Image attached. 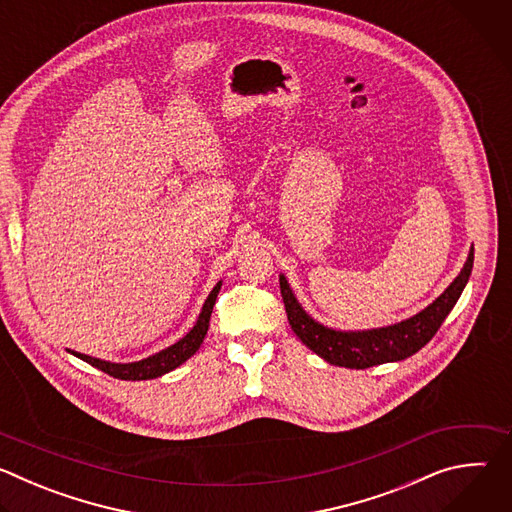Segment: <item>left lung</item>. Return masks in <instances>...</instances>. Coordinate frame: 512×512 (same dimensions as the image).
<instances>
[{
	"label": "left lung",
	"mask_w": 512,
	"mask_h": 512,
	"mask_svg": "<svg viewBox=\"0 0 512 512\" xmlns=\"http://www.w3.org/2000/svg\"><path fill=\"white\" fill-rule=\"evenodd\" d=\"M472 265L474 247L470 249L468 261L464 263L460 275L431 306L401 324L364 332H340L314 322L302 310L296 296L291 294L283 275H279V287L289 326L310 350H314L326 362L336 364V367L369 369L375 367V364L403 360L421 350L435 336V332L440 330V326L456 306L462 289L466 287Z\"/></svg>",
	"instance_id": "left-lung-1"
}]
</instances>
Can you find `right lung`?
I'll list each match as a JSON object with an SVG mask.
<instances>
[{"instance_id":"obj_1","label":"right lung","mask_w":512,"mask_h":512,"mask_svg":"<svg viewBox=\"0 0 512 512\" xmlns=\"http://www.w3.org/2000/svg\"><path fill=\"white\" fill-rule=\"evenodd\" d=\"M218 289H221V283H216L214 289L208 294L194 328L182 340H178L176 344L168 346L166 350H162V352H158L150 358H143V360H137V362H127V364H117V362L99 360V358H93V356H87V354H81V352H72V354L79 356L85 362H89L91 367L107 373L113 379L145 381V379L162 377V375L174 371L176 367H180L184 360H188L200 348V344L206 336V330H208V322H210L212 306H214L216 296H218Z\"/></svg>"}]
</instances>
